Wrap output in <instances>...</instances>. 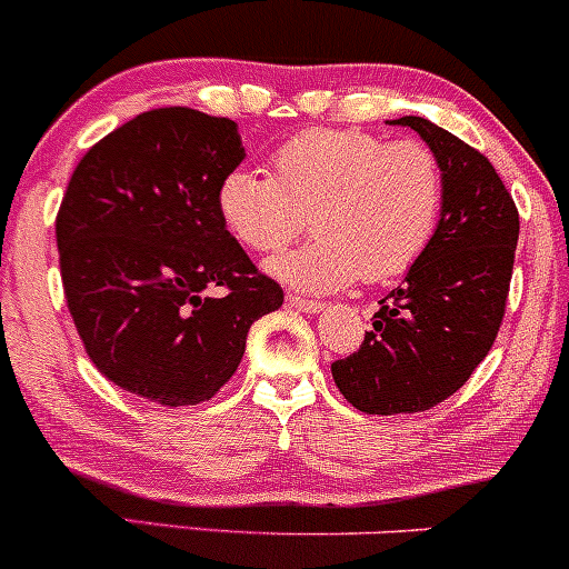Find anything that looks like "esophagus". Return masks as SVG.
<instances>
[{
  "instance_id": "1",
  "label": "esophagus",
  "mask_w": 569,
  "mask_h": 569,
  "mask_svg": "<svg viewBox=\"0 0 569 569\" xmlns=\"http://www.w3.org/2000/svg\"><path fill=\"white\" fill-rule=\"evenodd\" d=\"M286 302L302 312H321L323 310V302H318V299H307V297H302V293H286Z\"/></svg>"
}]
</instances>
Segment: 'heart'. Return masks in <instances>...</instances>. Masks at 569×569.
<instances>
[{"mask_svg":"<svg viewBox=\"0 0 569 569\" xmlns=\"http://www.w3.org/2000/svg\"><path fill=\"white\" fill-rule=\"evenodd\" d=\"M272 173L232 168L221 179V221L248 251L276 253L307 227L316 238L272 262L299 289L388 283L433 243L443 168L426 141H388L358 128H312L272 152Z\"/></svg>","mask_w":569,"mask_h":569,"instance_id":"heart-1","label":"heart"}]
</instances>
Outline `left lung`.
I'll use <instances>...</instances> for the list:
<instances>
[{"label":"left lung","instance_id":"left-lung-1","mask_svg":"<svg viewBox=\"0 0 569 569\" xmlns=\"http://www.w3.org/2000/svg\"><path fill=\"white\" fill-rule=\"evenodd\" d=\"M439 154L443 211L433 243L380 299L371 331L331 375L367 415L426 411L457 393L492 350L513 276L519 211L479 149L422 117H401Z\"/></svg>","mask_w":569,"mask_h":569}]
</instances>
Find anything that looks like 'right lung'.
Instances as JSON below:
<instances>
[{"instance_id":"1","label":"right lung","mask_w":569,"mask_h":569,"mask_svg":"<svg viewBox=\"0 0 569 569\" xmlns=\"http://www.w3.org/2000/svg\"><path fill=\"white\" fill-rule=\"evenodd\" d=\"M243 158L230 117L166 107L103 136L71 173L56 217L63 293L84 352L117 388L162 407L208 401L251 323L283 305L217 206Z\"/></svg>"}]
</instances>
